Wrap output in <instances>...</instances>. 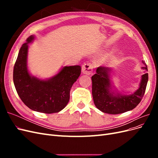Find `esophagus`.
Returning a JSON list of instances; mask_svg holds the SVG:
<instances>
[{"label":"esophagus","mask_w":158,"mask_h":158,"mask_svg":"<svg viewBox=\"0 0 158 158\" xmlns=\"http://www.w3.org/2000/svg\"><path fill=\"white\" fill-rule=\"evenodd\" d=\"M82 73L84 74L89 75L92 74L93 71V64L91 63H85L82 66Z\"/></svg>","instance_id":"esophagus-1"}]
</instances>
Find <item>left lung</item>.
Masks as SVG:
<instances>
[{
  "label": "left lung",
  "instance_id": "obj_1",
  "mask_svg": "<svg viewBox=\"0 0 158 158\" xmlns=\"http://www.w3.org/2000/svg\"><path fill=\"white\" fill-rule=\"evenodd\" d=\"M143 70H148L144 60ZM113 69L100 66L92 76V96L95 107L108 114H120L135 109L144 96L148 80V74L141 76L139 87L132 94H121L114 87L112 81Z\"/></svg>",
  "mask_w": 158,
  "mask_h": 158
}]
</instances>
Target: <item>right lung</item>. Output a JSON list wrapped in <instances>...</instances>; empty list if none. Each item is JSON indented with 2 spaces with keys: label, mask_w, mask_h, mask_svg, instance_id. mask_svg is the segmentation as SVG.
Listing matches in <instances>:
<instances>
[{
  "label": "right lung",
  "mask_w": 158,
  "mask_h": 158,
  "mask_svg": "<svg viewBox=\"0 0 158 158\" xmlns=\"http://www.w3.org/2000/svg\"><path fill=\"white\" fill-rule=\"evenodd\" d=\"M30 35L19 51L13 71V80L22 101L33 111L58 113L68 104L70 92L81 73L80 66H63L55 76L40 79L31 75L27 67L29 44L34 41Z\"/></svg>",
  "instance_id": "add662e5"
}]
</instances>
